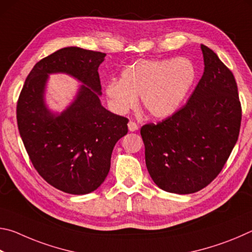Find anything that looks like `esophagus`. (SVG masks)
Returning <instances> with one entry per match:
<instances>
[{
  "instance_id": "34e87169",
  "label": "esophagus",
  "mask_w": 252,
  "mask_h": 252,
  "mask_svg": "<svg viewBox=\"0 0 252 252\" xmlns=\"http://www.w3.org/2000/svg\"><path fill=\"white\" fill-rule=\"evenodd\" d=\"M127 127H129V131H131V132H134L139 129L138 125H136V123L133 121H129V123H127Z\"/></svg>"
}]
</instances>
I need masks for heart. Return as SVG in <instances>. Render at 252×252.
I'll return each mask as SVG.
<instances>
[{"mask_svg": "<svg viewBox=\"0 0 252 252\" xmlns=\"http://www.w3.org/2000/svg\"><path fill=\"white\" fill-rule=\"evenodd\" d=\"M195 67L189 59H141L121 71L120 80L104 85V94L113 112L125 114L136 104L149 116L164 119L176 113L191 90Z\"/></svg>", "mask_w": 252, "mask_h": 252, "instance_id": "obj_1", "label": "heart"}]
</instances>
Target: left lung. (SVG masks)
Returning <instances> with one entry per match:
<instances>
[{
	"label": "left lung",
	"mask_w": 252,
	"mask_h": 252,
	"mask_svg": "<svg viewBox=\"0 0 252 252\" xmlns=\"http://www.w3.org/2000/svg\"><path fill=\"white\" fill-rule=\"evenodd\" d=\"M204 71L187 104L158 125L141 127L149 174L167 192L203 189L237 143L241 105L232 72L201 44Z\"/></svg>",
	"instance_id": "obj_1"
}]
</instances>
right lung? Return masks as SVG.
<instances>
[{
    "instance_id": "right-lung-1",
    "label": "right lung",
    "mask_w": 252,
    "mask_h": 252,
    "mask_svg": "<svg viewBox=\"0 0 252 252\" xmlns=\"http://www.w3.org/2000/svg\"><path fill=\"white\" fill-rule=\"evenodd\" d=\"M105 53L69 46L36 63L28 75L16 106L20 135L34 168L63 192L96 190L110 171L116 143L127 133V120L103 108L97 69ZM64 73L82 85L61 114L45 102L48 75Z\"/></svg>"
}]
</instances>
